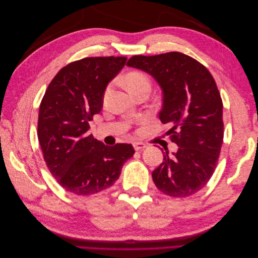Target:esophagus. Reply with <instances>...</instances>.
Here are the masks:
<instances>
[{
	"instance_id": "esophagus-1",
	"label": "esophagus",
	"mask_w": 258,
	"mask_h": 258,
	"mask_svg": "<svg viewBox=\"0 0 258 258\" xmlns=\"http://www.w3.org/2000/svg\"><path fill=\"white\" fill-rule=\"evenodd\" d=\"M134 147L136 151H141V150H143V148L146 147V144L142 143V142H134Z\"/></svg>"
}]
</instances>
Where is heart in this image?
<instances>
[{
	"label": "heart",
	"instance_id": "b5f03b06",
	"mask_svg": "<svg viewBox=\"0 0 258 258\" xmlns=\"http://www.w3.org/2000/svg\"><path fill=\"white\" fill-rule=\"evenodd\" d=\"M124 84H126L128 90L132 93V95H135L136 92H138L139 90H141L143 88L151 87L150 80H148L147 75L140 71H131L127 73V75L124 76ZM111 90H112V85H108L104 91V95H103L104 99L108 97Z\"/></svg>",
	"mask_w": 258,
	"mask_h": 258
}]
</instances>
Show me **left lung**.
Instances as JSON below:
<instances>
[{
    "mask_svg": "<svg viewBox=\"0 0 258 258\" xmlns=\"http://www.w3.org/2000/svg\"><path fill=\"white\" fill-rule=\"evenodd\" d=\"M127 66L142 70L159 84V119L170 124L168 134L178 146L172 156L163 155L153 181L167 196H191L213 175L223 144V102L213 76L196 59L177 51L134 56Z\"/></svg>",
    "mask_w": 258,
    "mask_h": 258,
    "instance_id": "obj_1",
    "label": "left lung"
}]
</instances>
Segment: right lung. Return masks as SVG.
I'll return each mask as SVG.
<instances>
[{
  "instance_id": "right-lung-1",
  "label": "right lung",
  "mask_w": 258,
  "mask_h": 258,
  "mask_svg": "<svg viewBox=\"0 0 258 258\" xmlns=\"http://www.w3.org/2000/svg\"><path fill=\"white\" fill-rule=\"evenodd\" d=\"M126 57H90L62 68L46 89L38 113L37 136L52 176L70 191L88 196L112 186L135 150L131 144L104 145L88 134L100 113L107 84Z\"/></svg>"
}]
</instances>
